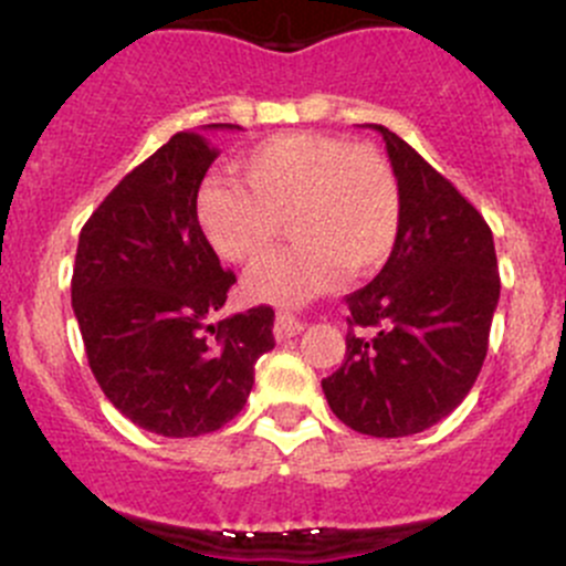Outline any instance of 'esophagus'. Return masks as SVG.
Listing matches in <instances>:
<instances>
[{"mask_svg": "<svg viewBox=\"0 0 566 566\" xmlns=\"http://www.w3.org/2000/svg\"><path fill=\"white\" fill-rule=\"evenodd\" d=\"M304 331V323H301L298 317L287 315V312H279L276 315V323H273V334H276V339H290V336L301 334Z\"/></svg>", "mask_w": 566, "mask_h": 566, "instance_id": "esophagus-1", "label": "esophagus"}]
</instances>
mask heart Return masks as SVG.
Masks as SVG:
<instances>
[{"instance_id":"obj_1","label":"heart","mask_w":566,"mask_h":566,"mask_svg":"<svg viewBox=\"0 0 566 566\" xmlns=\"http://www.w3.org/2000/svg\"><path fill=\"white\" fill-rule=\"evenodd\" d=\"M238 182L205 180L197 221L221 260L256 265L282 238L295 247L256 268L247 293L265 304H301L347 271L369 276L386 265L402 224L391 164L369 145L287 130L268 136L238 161Z\"/></svg>"}]
</instances>
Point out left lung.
I'll return each mask as SVG.
<instances>
[{
    "instance_id": "obj_1",
    "label": "left lung",
    "mask_w": 566,
    "mask_h": 566,
    "mask_svg": "<svg viewBox=\"0 0 566 566\" xmlns=\"http://www.w3.org/2000/svg\"><path fill=\"white\" fill-rule=\"evenodd\" d=\"M369 128L389 150L402 224L384 271L347 295L345 361L323 391L350 430L402 438L438 424L476 384L501 279L482 213L408 142Z\"/></svg>"
}]
</instances>
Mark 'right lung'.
Listing matches in <instances>:
<instances>
[{
  "label": "right lung",
  "instance_id": "1",
  "mask_svg": "<svg viewBox=\"0 0 566 566\" xmlns=\"http://www.w3.org/2000/svg\"><path fill=\"white\" fill-rule=\"evenodd\" d=\"M216 156L208 136L175 134L90 216L73 265L71 301L95 380L125 419L164 438L235 419L256 358L276 345L271 306L213 323L235 284L197 221Z\"/></svg>",
  "mask_w": 566,
  "mask_h": 566
}]
</instances>
